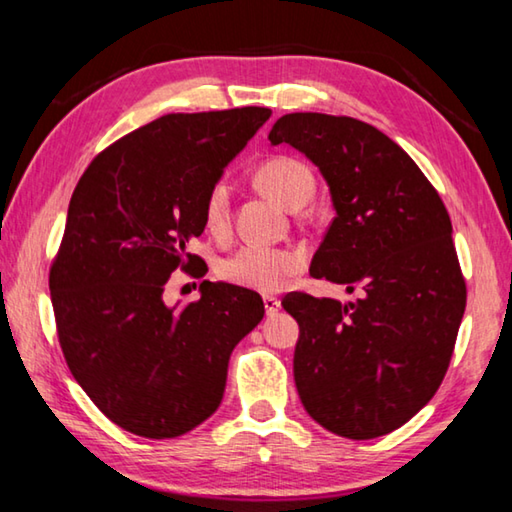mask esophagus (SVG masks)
<instances>
[{
	"instance_id": "obj_1",
	"label": "esophagus",
	"mask_w": 512,
	"mask_h": 512,
	"mask_svg": "<svg viewBox=\"0 0 512 512\" xmlns=\"http://www.w3.org/2000/svg\"><path fill=\"white\" fill-rule=\"evenodd\" d=\"M264 309H266V316H275L277 311H280V300L273 296H264Z\"/></svg>"
}]
</instances>
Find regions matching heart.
<instances>
[{"mask_svg":"<svg viewBox=\"0 0 512 512\" xmlns=\"http://www.w3.org/2000/svg\"><path fill=\"white\" fill-rule=\"evenodd\" d=\"M255 183L280 201L289 210H300L314 194V176L305 162L289 155H275L262 162L255 171ZM205 225L212 232L225 230L230 219V189L225 183L212 185L205 196ZM302 266V257L293 250L241 246L235 253L221 259L219 275L225 282L241 289L271 293L282 289L293 273Z\"/></svg>","mask_w":512,"mask_h":512,"instance_id":"1","label":"heart"}]
</instances>
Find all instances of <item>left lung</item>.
Listing matches in <instances>:
<instances>
[{
    "mask_svg": "<svg viewBox=\"0 0 512 512\" xmlns=\"http://www.w3.org/2000/svg\"><path fill=\"white\" fill-rule=\"evenodd\" d=\"M268 140L314 162L332 196L309 275L359 293L282 300L300 327V402L336 436H386L436 395L452 359L465 311L452 221L418 164L366 121L291 112Z\"/></svg>",
    "mask_w": 512,
    "mask_h": 512,
    "instance_id": "8db88e82",
    "label": "left lung"
}]
</instances>
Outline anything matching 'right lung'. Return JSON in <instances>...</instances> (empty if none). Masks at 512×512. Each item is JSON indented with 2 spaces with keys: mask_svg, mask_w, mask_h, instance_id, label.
<instances>
[{
  "mask_svg": "<svg viewBox=\"0 0 512 512\" xmlns=\"http://www.w3.org/2000/svg\"><path fill=\"white\" fill-rule=\"evenodd\" d=\"M268 108L164 115L108 146L76 185L49 273L60 348L117 427L176 438L219 409L235 345L264 318L255 291L203 282L189 305L164 284L205 230V196Z\"/></svg>",
  "mask_w": 512,
  "mask_h": 512,
  "instance_id": "obj_1",
  "label": "right lung"
}]
</instances>
